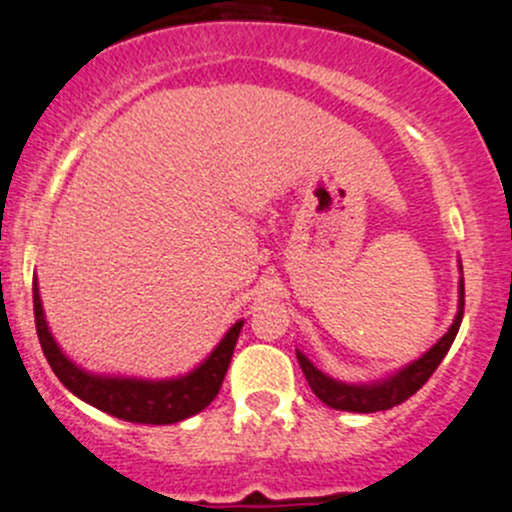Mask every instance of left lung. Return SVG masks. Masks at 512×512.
<instances>
[{
    "instance_id": "left-lung-1",
    "label": "left lung",
    "mask_w": 512,
    "mask_h": 512,
    "mask_svg": "<svg viewBox=\"0 0 512 512\" xmlns=\"http://www.w3.org/2000/svg\"><path fill=\"white\" fill-rule=\"evenodd\" d=\"M463 306H465V286L460 281L458 288V313H455L453 326L448 328L443 338L435 343L430 351L423 353L418 361L408 363L406 368L396 371L393 376H388L386 381L371 383V386H353V383H341L336 378L326 376V373L318 371L301 351H296L298 363L303 368V376H306L311 391L321 398L326 406L336 408V411H351V413H376V411H388L393 406H401L403 401L413 396L418 388L426 386V381L435 373V368L440 366V361L445 358L448 348L453 346L455 336H458L460 321H463Z\"/></svg>"
}]
</instances>
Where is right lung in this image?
<instances>
[{
    "label": "right lung",
    "instance_id": "right-lung-1",
    "mask_svg": "<svg viewBox=\"0 0 512 512\" xmlns=\"http://www.w3.org/2000/svg\"><path fill=\"white\" fill-rule=\"evenodd\" d=\"M34 323H37V336L49 366L74 396L109 416L121 418V421L146 423V426L179 423L204 411L214 401L226 371H229L231 356H234L236 341H239L241 326H244V321H236L229 333L221 338L219 346L211 351V356L186 376L169 378V381H144V378L94 376V373L74 366L49 333L37 278H34Z\"/></svg>",
    "mask_w": 512,
    "mask_h": 512
}]
</instances>
